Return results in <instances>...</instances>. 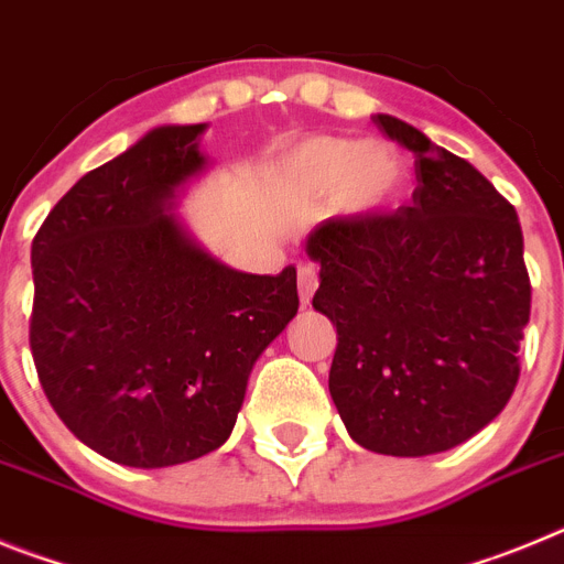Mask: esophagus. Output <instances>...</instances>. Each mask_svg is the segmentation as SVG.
Here are the masks:
<instances>
[{"instance_id": "1", "label": "esophagus", "mask_w": 564, "mask_h": 564, "mask_svg": "<svg viewBox=\"0 0 564 564\" xmlns=\"http://www.w3.org/2000/svg\"><path fill=\"white\" fill-rule=\"evenodd\" d=\"M316 288H318L316 265L299 268V302H302V307L311 305V299H313V293H316Z\"/></svg>"}]
</instances>
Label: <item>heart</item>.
<instances>
[{
	"label": "heart",
	"mask_w": 564,
	"mask_h": 564,
	"mask_svg": "<svg viewBox=\"0 0 564 564\" xmlns=\"http://www.w3.org/2000/svg\"><path fill=\"white\" fill-rule=\"evenodd\" d=\"M285 177L307 203L330 206L350 217L390 208L406 183L401 154L383 143L347 138H311L288 158Z\"/></svg>",
	"instance_id": "1"
}]
</instances>
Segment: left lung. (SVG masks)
<instances>
[{"label": "left lung", "mask_w": 564, "mask_h": 564, "mask_svg": "<svg viewBox=\"0 0 564 564\" xmlns=\"http://www.w3.org/2000/svg\"><path fill=\"white\" fill-rule=\"evenodd\" d=\"M415 154L417 186L395 214L318 223L313 307L338 333L330 395L364 449L423 457L495 421L520 378L531 316L514 206L421 129L376 115Z\"/></svg>", "instance_id": "8db88e82"}]
</instances>
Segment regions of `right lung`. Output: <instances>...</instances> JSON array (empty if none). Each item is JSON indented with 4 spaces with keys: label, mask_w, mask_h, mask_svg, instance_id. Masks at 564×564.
<instances>
[{
    "label": "right lung",
    "mask_w": 564,
    "mask_h": 564,
    "mask_svg": "<svg viewBox=\"0 0 564 564\" xmlns=\"http://www.w3.org/2000/svg\"><path fill=\"white\" fill-rule=\"evenodd\" d=\"M206 123H166L84 174L33 239L30 350L73 435L166 468L220 449L248 376L299 311L296 268L237 271L174 214L212 169Z\"/></svg>",
    "instance_id": "obj_1"
}]
</instances>
